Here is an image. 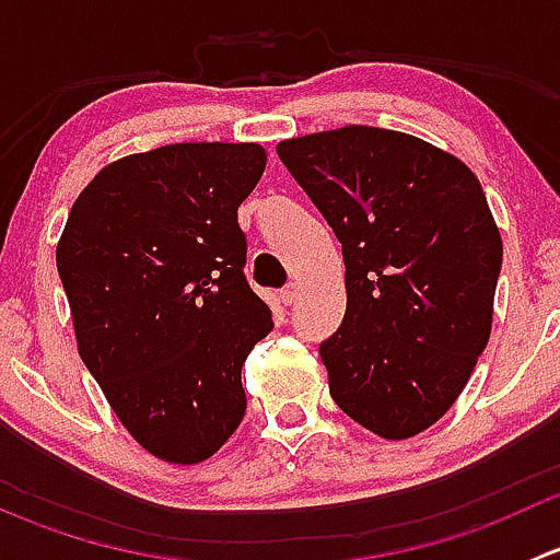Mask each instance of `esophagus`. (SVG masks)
I'll return each instance as SVG.
<instances>
[{
	"label": "esophagus",
	"instance_id": "34e87169",
	"mask_svg": "<svg viewBox=\"0 0 560 560\" xmlns=\"http://www.w3.org/2000/svg\"><path fill=\"white\" fill-rule=\"evenodd\" d=\"M298 298H301V284H298V281H290V284L281 290V303H284V306H292V303H298Z\"/></svg>",
	"mask_w": 560,
	"mask_h": 560
}]
</instances>
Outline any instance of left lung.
I'll return each instance as SVG.
<instances>
[{
  "instance_id": "left-lung-1",
  "label": "left lung",
  "mask_w": 560,
  "mask_h": 560,
  "mask_svg": "<svg viewBox=\"0 0 560 560\" xmlns=\"http://www.w3.org/2000/svg\"><path fill=\"white\" fill-rule=\"evenodd\" d=\"M341 244L347 314L319 343L330 395L382 439L431 428L488 347L501 235L477 175L380 127L276 145Z\"/></svg>"
}]
</instances>
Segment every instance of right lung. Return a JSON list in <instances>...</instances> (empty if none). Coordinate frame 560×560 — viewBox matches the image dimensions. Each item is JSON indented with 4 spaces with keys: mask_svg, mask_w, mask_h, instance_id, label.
Listing matches in <instances>:
<instances>
[{
    "mask_svg": "<svg viewBox=\"0 0 560 560\" xmlns=\"http://www.w3.org/2000/svg\"><path fill=\"white\" fill-rule=\"evenodd\" d=\"M262 171L257 143L124 156L81 191L56 246L81 360L162 460H206L246 415L241 369L273 319L246 281L238 206Z\"/></svg>",
    "mask_w": 560,
    "mask_h": 560,
    "instance_id": "add662e5",
    "label": "right lung"
}]
</instances>
